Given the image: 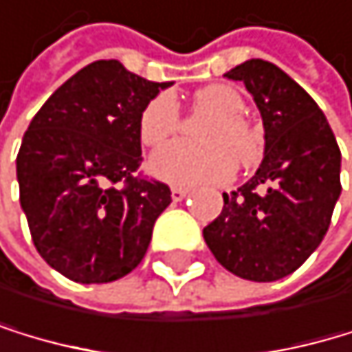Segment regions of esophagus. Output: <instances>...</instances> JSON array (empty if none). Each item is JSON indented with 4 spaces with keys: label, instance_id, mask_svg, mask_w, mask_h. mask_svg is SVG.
<instances>
[{
    "label": "esophagus",
    "instance_id": "obj_1",
    "mask_svg": "<svg viewBox=\"0 0 352 352\" xmlns=\"http://www.w3.org/2000/svg\"><path fill=\"white\" fill-rule=\"evenodd\" d=\"M190 192L188 188H182V186H173L170 188V197H173V201H182V199H186V195Z\"/></svg>",
    "mask_w": 352,
    "mask_h": 352
}]
</instances>
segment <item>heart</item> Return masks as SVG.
<instances>
[{"label": "heart", "instance_id": "heart-1", "mask_svg": "<svg viewBox=\"0 0 352 352\" xmlns=\"http://www.w3.org/2000/svg\"><path fill=\"white\" fill-rule=\"evenodd\" d=\"M192 110L210 114L199 129V144L173 142L151 157V170L173 184H223L240 166H253L262 157L264 142L242 116L244 99L234 86L212 84L195 93ZM182 127L179 103L173 93H160L144 105L138 118L142 144L157 149Z\"/></svg>", "mask_w": 352, "mask_h": 352}]
</instances>
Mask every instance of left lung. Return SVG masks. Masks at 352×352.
<instances>
[{
    "label": "left lung",
    "mask_w": 352,
    "mask_h": 352,
    "mask_svg": "<svg viewBox=\"0 0 352 352\" xmlns=\"http://www.w3.org/2000/svg\"><path fill=\"white\" fill-rule=\"evenodd\" d=\"M225 77L253 95L266 146L253 177L223 192V212L203 238L236 277L277 281L322 242L342 192V153L318 103L272 62L247 60Z\"/></svg>",
    "instance_id": "obj_1"
}]
</instances>
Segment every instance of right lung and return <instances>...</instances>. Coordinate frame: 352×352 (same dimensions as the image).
<instances>
[{"label":"right lung","instance_id":"1","mask_svg":"<svg viewBox=\"0 0 352 352\" xmlns=\"http://www.w3.org/2000/svg\"><path fill=\"white\" fill-rule=\"evenodd\" d=\"M170 84L97 60L32 118L16 155L19 201L34 247L67 279L108 283L142 262L170 188L133 175L138 118Z\"/></svg>","mask_w":352,"mask_h":352}]
</instances>
